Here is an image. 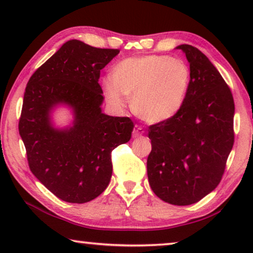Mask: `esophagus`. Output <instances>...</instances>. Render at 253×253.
Instances as JSON below:
<instances>
[{
	"label": "esophagus",
	"mask_w": 253,
	"mask_h": 253,
	"mask_svg": "<svg viewBox=\"0 0 253 253\" xmlns=\"http://www.w3.org/2000/svg\"><path fill=\"white\" fill-rule=\"evenodd\" d=\"M143 134H144L143 128H140L139 126H135L134 127V130H132V137H134V138H137V137H140Z\"/></svg>",
	"instance_id": "esophagus-1"
}]
</instances>
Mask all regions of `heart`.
Listing matches in <instances>:
<instances>
[{"mask_svg": "<svg viewBox=\"0 0 253 253\" xmlns=\"http://www.w3.org/2000/svg\"><path fill=\"white\" fill-rule=\"evenodd\" d=\"M191 83L190 68L181 59L166 55L128 58L113 68L111 78L102 83L108 104L121 109L126 97L131 109L151 124L169 122L185 105Z\"/></svg>", "mask_w": 253, "mask_h": 253, "instance_id": "b5f03b06", "label": "heart"}]
</instances>
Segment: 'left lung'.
I'll list each match as a JSON object with an SVG mask.
<instances>
[{
	"instance_id": "1",
	"label": "left lung",
	"mask_w": 253,
	"mask_h": 253,
	"mask_svg": "<svg viewBox=\"0 0 253 253\" xmlns=\"http://www.w3.org/2000/svg\"><path fill=\"white\" fill-rule=\"evenodd\" d=\"M176 49L190 63V88L176 117L149 127L147 176L164 202L190 205L211 193L224 173L234 142V101L207 55L190 44Z\"/></svg>"
}]
</instances>
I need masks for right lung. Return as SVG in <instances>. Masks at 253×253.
Here are the masks:
<instances>
[{
    "instance_id": "add662e5",
    "label": "right lung",
    "mask_w": 253,
    "mask_h": 253,
    "mask_svg": "<svg viewBox=\"0 0 253 253\" xmlns=\"http://www.w3.org/2000/svg\"><path fill=\"white\" fill-rule=\"evenodd\" d=\"M118 53L69 40L38 68L25 88L19 132L30 169L65 202L80 204L99 196L113 174L111 152L131 137L130 118L101 111L100 70ZM60 105L73 114L66 127L53 124Z\"/></svg>"
}]
</instances>
